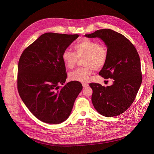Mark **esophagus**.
<instances>
[{
  "mask_svg": "<svg viewBox=\"0 0 154 154\" xmlns=\"http://www.w3.org/2000/svg\"><path fill=\"white\" fill-rule=\"evenodd\" d=\"M82 86H83L84 88H85V87H88L89 85L88 84H87V83H82Z\"/></svg>",
  "mask_w": 154,
  "mask_h": 154,
  "instance_id": "1",
  "label": "esophagus"
}]
</instances>
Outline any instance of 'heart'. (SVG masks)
<instances>
[{
    "label": "heart",
    "mask_w": 154,
    "mask_h": 154,
    "mask_svg": "<svg viewBox=\"0 0 154 154\" xmlns=\"http://www.w3.org/2000/svg\"><path fill=\"white\" fill-rule=\"evenodd\" d=\"M75 53L71 49H66L62 54L63 60L66 66L73 69L78 60V57H84L83 63L85 67L78 68L69 73V78L72 81L85 82L92 73L93 70L102 69L106 63L108 57L107 48L100 45L94 40L83 39L74 45Z\"/></svg>",
    "instance_id": "1"
}]
</instances>
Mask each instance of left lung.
<instances>
[{"label": "left lung", "mask_w": 154, "mask_h": 154, "mask_svg": "<svg viewBox=\"0 0 154 154\" xmlns=\"http://www.w3.org/2000/svg\"><path fill=\"white\" fill-rule=\"evenodd\" d=\"M88 38L101 39L107 47L108 57L99 74L113 79V84L104 87L90 83L91 101L101 115L112 117L125 112L132 104L142 82L138 53L131 41L110 29L97 30L85 35Z\"/></svg>", "instance_id": "obj_1"}]
</instances>
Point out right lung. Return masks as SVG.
<instances>
[{"label": "right lung", "mask_w": 154, "mask_h": 154, "mask_svg": "<svg viewBox=\"0 0 154 154\" xmlns=\"http://www.w3.org/2000/svg\"><path fill=\"white\" fill-rule=\"evenodd\" d=\"M78 35L46 33L22 53L18 63L17 89L29 110L48 124H59L70 116L82 89L78 81L67 79L63 51Z\"/></svg>", "instance_id": "1"}]
</instances>
